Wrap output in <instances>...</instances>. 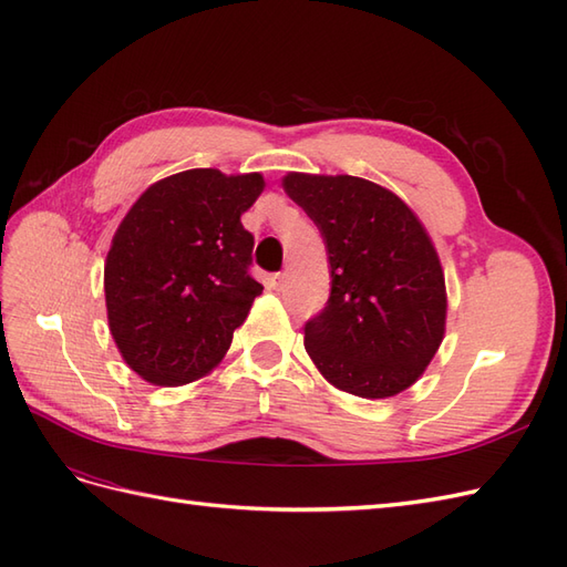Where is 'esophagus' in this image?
<instances>
[{"label":"esophagus","mask_w":567,"mask_h":567,"mask_svg":"<svg viewBox=\"0 0 567 567\" xmlns=\"http://www.w3.org/2000/svg\"><path fill=\"white\" fill-rule=\"evenodd\" d=\"M284 281H286V274H281V271H277V274H271V277L267 279L269 288H274V290H281V288H284Z\"/></svg>","instance_id":"esophagus-1"}]
</instances>
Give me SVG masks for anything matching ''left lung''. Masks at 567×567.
<instances>
[{
	"label": "left lung",
	"mask_w": 567,
	"mask_h": 567,
	"mask_svg": "<svg viewBox=\"0 0 567 567\" xmlns=\"http://www.w3.org/2000/svg\"><path fill=\"white\" fill-rule=\"evenodd\" d=\"M284 192L321 231L331 296L305 350L338 390L364 400L414 385L444 338L447 290L431 236L388 188L350 175L288 173Z\"/></svg>",
	"instance_id": "8db88e82"
}]
</instances>
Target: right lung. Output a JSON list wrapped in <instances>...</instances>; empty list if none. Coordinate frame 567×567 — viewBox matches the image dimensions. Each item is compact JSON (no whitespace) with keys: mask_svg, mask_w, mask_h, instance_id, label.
Segmentation results:
<instances>
[{"mask_svg":"<svg viewBox=\"0 0 567 567\" xmlns=\"http://www.w3.org/2000/svg\"><path fill=\"white\" fill-rule=\"evenodd\" d=\"M260 173L184 169L151 184L120 221L104 267L109 326L127 367L153 385L210 373L262 293L241 215Z\"/></svg>","mask_w":567,"mask_h":567,"instance_id":"1","label":"right lung"}]
</instances>
